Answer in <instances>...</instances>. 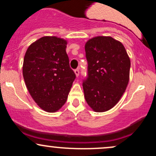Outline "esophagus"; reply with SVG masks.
Segmentation results:
<instances>
[{
  "label": "esophagus",
  "mask_w": 156,
  "mask_h": 156,
  "mask_svg": "<svg viewBox=\"0 0 156 156\" xmlns=\"http://www.w3.org/2000/svg\"><path fill=\"white\" fill-rule=\"evenodd\" d=\"M75 73H76L77 77L79 76V69H78V68H77V69H75Z\"/></svg>",
  "instance_id": "esophagus-1"
}]
</instances>
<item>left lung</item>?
Returning <instances> with one entry per match:
<instances>
[{"instance_id": "8db88e82", "label": "left lung", "mask_w": 156, "mask_h": 156, "mask_svg": "<svg viewBox=\"0 0 156 156\" xmlns=\"http://www.w3.org/2000/svg\"><path fill=\"white\" fill-rule=\"evenodd\" d=\"M88 62L83 80L87 103L97 112L114 106L129 81L130 61L123 44L111 37H97L85 44Z\"/></svg>"}]
</instances>
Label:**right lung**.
<instances>
[{
	"label": "right lung",
	"instance_id": "obj_1",
	"mask_svg": "<svg viewBox=\"0 0 156 156\" xmlns=\"http://www.w3.org/2000/svg\"><path fill=\"white\" fill-rule=\"evenodd\" d=\"M67 42L43 37L27 49L23 75L32 98L41 108L55 112L66 103L76 76L69 67Z\"/></svg>",
	"mask_w": 156,
	"mask_h": 156
}]
</instances>
